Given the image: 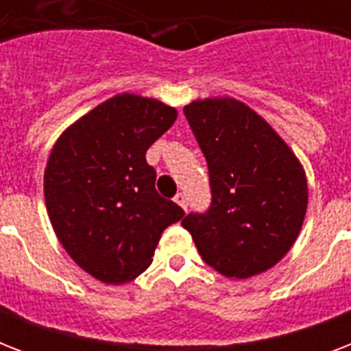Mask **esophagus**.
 Masks as SVG:
<instances>
[{"label": "esophagus", "instance_id": "obj_1", "mask_svg": "<svg viewBox=\"0 0 351 351\" xmlns=\"http://www.w3.org/2000/svg\"><path fill=\"white\" fill-rule=\"evenodd\" d=\"M175 202L178 204V206H180V208L184 209V211H186V209H187V197H186V195H184V193H178V195H176Z\"/></svg>", "mask_w": 351, "mask_h": 351}]
</instances>
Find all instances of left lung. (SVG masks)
<instances>
[{
    "instance_id": "8db88e82",
    "label": "left lung",
    "mask_w": 351,
    "mask_h": 351,
    "mask_svg": "<svg viewBox=\"0 0 351 351\" xmlns=\"http://www.w3.org/2000/svg\"><path fill=\"white\" fill-rule=\"evenodd\" d=\"M209 169L211 206L189 213L206 264L230 278L267 271L297 240L308 208L299 158L273 127L234 98H206L184 107Z\"/></svg>"
}]
</instances>
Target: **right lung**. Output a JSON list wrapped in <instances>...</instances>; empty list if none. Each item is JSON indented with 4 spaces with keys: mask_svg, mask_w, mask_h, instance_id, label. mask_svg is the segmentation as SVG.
Wrapping results in <instances>:
<instances>
[{
    "mask_svg": "<svg viewBox=\"0 0 351 351\" xmlns=\"http://www.w3.org/2000/svg\"><path fill=\"white\" fill-rule=\"evenodd\" d=\"M176 120L153 98L117 95L67 127L47 160L43 193L69 256L106 284L136 278L184 209L154 189L147 149Z\"/></svg>",
    "mask_w": 351,
    "mask_h": 351,
    "instance_id": "1",
    "label": "right lung"
}]
</instances>
